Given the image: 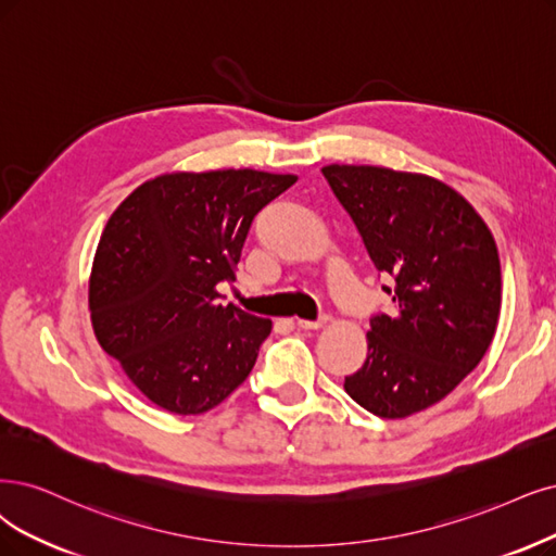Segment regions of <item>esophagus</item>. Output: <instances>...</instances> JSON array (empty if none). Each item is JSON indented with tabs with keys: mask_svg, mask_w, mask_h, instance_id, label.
I'll return each instance as SVG.
<instances>
[{
	"mask_svg": "<svg viewBox=\"0 0 556 556\" xmlns=\"http://www.w3.org/2000/svg\"><path fill=\"white\" fill-rule=\"evenodd\" d=\"M327 320V316H320L318 320H304V318H298L295 323H298V327H302V330H318V327H323Z\"/></svg>",
	"mask_w": 556,
	"mask_h": 556,
	"instance_id": "obj_1",
	"label": "esophagus"
}]
</instances>
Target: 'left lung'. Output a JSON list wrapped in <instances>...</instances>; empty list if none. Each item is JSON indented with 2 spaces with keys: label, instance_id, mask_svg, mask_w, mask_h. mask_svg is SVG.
Returning a JSON list of instances; mask_svg holds the SVG:
<instances>
[{
  "label": "left lung",
  "instance_id": "left-lung-1",
  "mask_svg": "<svg viewBox=\"0 0 556 556\" xmlns=\"http://www.w3.org/2000/svg\"><path fill=\"white\" fill-rule=\"evenodd\" d=\"M323 176L353 217L394 312L376 314L348 396L382 419L440 403L475 371L497 330L502 267L495 238L446 182L371 164H327Z\"/></svg>",
  "mask_w": 556,
  "mask_h": 556
}]
</instances>
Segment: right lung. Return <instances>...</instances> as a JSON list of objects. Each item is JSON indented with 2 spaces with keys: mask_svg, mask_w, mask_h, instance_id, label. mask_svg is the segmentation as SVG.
I'll return each mask as SVG.
<instances>
[{
  "mask_svg": "<svg viewBox=\"0 0 556 556\" xmlns=\"http://www.w3.org/2000/svg\"><path fill=\"white\" fill-rule=\"evenodd\" d=\"M298 180L256 169L176 172L143 185L100 236L89 309L98 343L157 407L201 415L238 389L273 323L222 304L263 205Z\"/></svg>",
  "mask_w": 556,
  "mask_h": 556,
  "instance_id": "right-lung-1",
  "label": "right lung"
}]
</instances>
